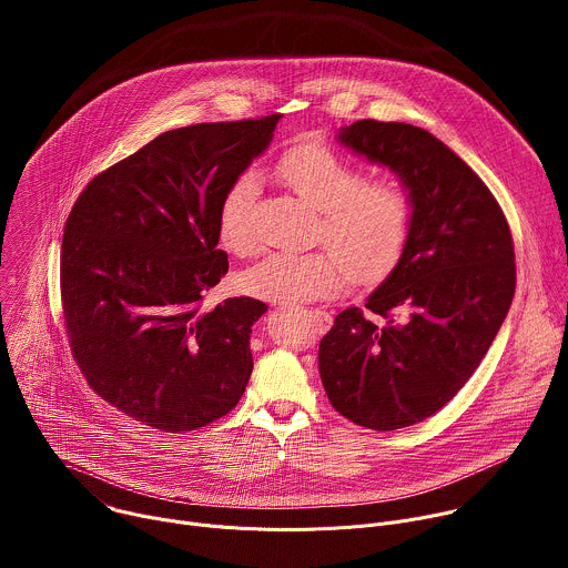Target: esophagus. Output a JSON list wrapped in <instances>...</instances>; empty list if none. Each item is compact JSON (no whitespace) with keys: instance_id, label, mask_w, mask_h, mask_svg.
<instances>
[{"instance_id":"esophagus-1","label":"esophagus","mask_w":568,"mask_h":568,"mask_svg":"<svg viewBox=\"0 0 568 568\" xmlns=\"http://www.w3.org/2000/svg\"><path fill=\"white\" fill-rule=\"evenodd\" d=\"M312 314L321 321V326H331V323H333V316L326 310H312Z\"/></svg>"}]
</instances>
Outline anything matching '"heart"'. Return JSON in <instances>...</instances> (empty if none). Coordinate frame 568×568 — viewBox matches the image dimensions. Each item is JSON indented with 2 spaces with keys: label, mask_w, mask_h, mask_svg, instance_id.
I'll use <instances>...</instances> for the list:
<instances>
[{
  "label": "heart",
  "mask_w": 568,
  "mask_h": 568,
  "mask_svg": "<svg viewBox=\"0 0 568 568\" xmlns=\"http://www.w3.org/2000/svg\"><path fill=\"white\" fill-rule=\"evenodd\" d=\"M276 173L287 189L318 211L316 240L328 247L265 256L242 272V292L276 303L316 301L337 294L351 278L371 285L393 272L416 222V200L399 180H364L359 164L321 141L287 148ZM256 193L258 180L245 171L231 180L217 204V235L240 258L261 250L252 220Z\"/></svg>",
  "instance_id": "b5f03b06"
}]
</instances>
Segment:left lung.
<instances>
[{
	"mask_svg": "<svg viewBox=\"0 0 568 568\" xmlns=\"http://www.w3.org/2000/svg\"><path fill=\"white\" fill-rule=\"evenodd\" d=\"M339 139L416 200L407 250L364 305L384 326L348 307L318 344L333 407L390 432L440 412L488 353L515 296V242L493 191L432 132L364 119Z\"/></svg>",
	"mask_w": 568,
	"mask_h": 568,
	"instance_id": "1",
	"label": "left lung"
}]
</instances>
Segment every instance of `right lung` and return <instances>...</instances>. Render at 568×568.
Segmentation results:
<instances>
[{
	"mask_svg": "<svg viewBox=\"0 0 568 568\" xmlns=\"http://www.w3.org/2000/svg\"><path fill=\"white\" fill-rule=\"evenodd\" d=\"M281 114L195 123L154 136L78 195L62 235L60 301L71 355L121 414L166 434L226 416L250 382V335L267 310L233 296L217 204Z\"/></svg>",
	"mask_w": 568,
	"mask_h": 568,
	"instance_id": "1",
	"label": "right lung"
}]
</instances>
